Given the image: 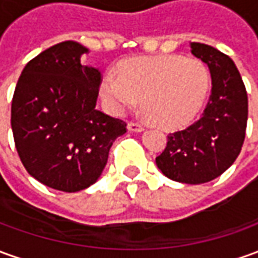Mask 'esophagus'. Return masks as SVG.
Listing matches in <instances>:
<instances>
[{
    "instance_id": "34e87169",
    "label": "esophagus",
    "mask_w": 258,
    "mask_h": 258,
    "mask_svg": "<svg viewBox=\"0 0 258 258\" xmlns=\"http://www.w3.org/2000/svg\"><path fill=\"white\" fill-rule=\"evenodd\" d=\"M127 129L131 132H140V131H143V125L140 122H129L127 123Z\"/></svg>"
}]
</instances>
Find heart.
I'll use <instances>...</instances> for the list:
<instances>
[{"instance_id": "obj_1", "label": "heart", "mask_w": 258, "mask_h": 258, "mask_svg": "<svg viewBox=\"0 0 258 258\" xmlns=\"http://www.w3.org/2000/svg\"><path fill=\"white\" fill-rule=\"evenodd\" d=\"M208 91L209 73L205 64L177 54L126 60L119 66V73L108 70L101 81V95L112 113L122 115L142 98L150 120L166 129L191 122Z\"/></svg>"}]
</instances>
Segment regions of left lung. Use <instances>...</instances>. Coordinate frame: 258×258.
<instances>
[{
	"label": "left lung",
	"instance_id": "8db88e82",
	"mask_svg": "<svg viewBox=\"0 0 258 258\" xmlns=\"http://www.w3.org/2000/svg\"><path fill=\"white\" fill-rule=\"evenodd\" d=\"M191 53L209 67L212 90L197 122L167 136L156 164L170 180L204 184L226 171L240 154L246 136V87L233 60L212 46L191 43Z\"/></svg>",
	"mask_w": 258,
	"mask_h": 258
}]
</instances>
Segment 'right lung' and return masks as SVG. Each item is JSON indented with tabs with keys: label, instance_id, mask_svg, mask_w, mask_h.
Instances as JSON below:
<instances>
[{
	"label": "right lung",
	"instance_id": "obj_1",
	"mask_svg": "<svg viewBox=\"0 0 258 258\" xmlns=\"http://www.w3.org/2000/svg\"><path fill=\"white\" fill-rule=\"evenodd\" d=\"M88 49L67 40L25 66L15 87L11 126L18 156L44 185L77 192L102 173L126 122L95 108L101 73L80 61Z\"/></svg>",
	"mask_w": 258,
	"mask_h": 258
}]
</instances>
